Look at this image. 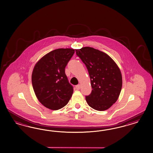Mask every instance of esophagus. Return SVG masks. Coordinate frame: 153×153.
Here are the masks:
<instances>
[{"mask_svg":"<svg viewBox=\"0 0 153 153\" xmlns=\"http://www.w3.org/2000/svg\"><path fill=\"white\" fill-rule=\"evenodd\" d=\"M76 89H77V90H79V89H80V84H78V85H76Z\"/></svg>","mask_w":153,"mask_h":153,"instance_id":"1","label":"esophagus"}]
</instances>
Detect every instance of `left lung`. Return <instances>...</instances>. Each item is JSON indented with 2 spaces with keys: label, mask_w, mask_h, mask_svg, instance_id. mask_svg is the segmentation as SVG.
I'll return each instance as SVG.
<instances>
[{
  "label": "left lung",
  "mask_w": 153,
  "mask_h": 153,
  "mask_svg": "<svg viewBox=\"0 0 153 153\" xmlns=\"http://www.w3.org/2000/svg\"><path fill=\"white\" fill-rule=\"evenodd\" d=\"M76 53L87 68L92 93L85 100L92 108L103 111L117 100L121 91L122 74L114 60L98 50L84 47L75 50Z\"/></svg>",
  "instance_id": "left-lung-1"
}]
</instances>
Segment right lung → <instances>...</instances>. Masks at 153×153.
I'll return each instance as SVG.
<instances>
[{"label":"right lung","mask_w":153,"mask_h":153,"mask_svg":"<svg viewBox=\"0 0 153 153\" xmlns=\"http://www.w3.org/2000/svg\"><path fill=\"white\" fill-rule=\"evenodd\" d=\"M74 52L73 48L56 49L35 64L32 74L33 91L39 102L48 109H61L72 96L73 88L68 82L65 68Z\"/></svg>","instance_id":"add662e5"}]
</instances>
